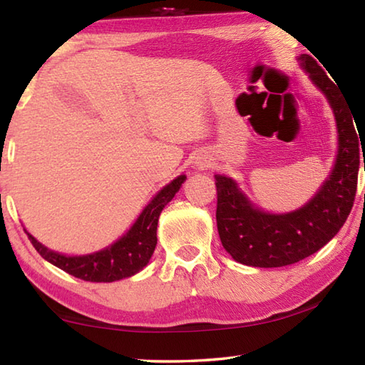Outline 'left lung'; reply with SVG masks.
<instances>
[{
	"label": "left lung",
	"mask_w": 365,
	"mask_h": 365,
	"mask_svg": "<svg viewBox=\"0 0 365 365\" xmlns=\"http://www.w3.org/2000/svg\"><path fill=\"white\" fill-rule=\"evenodd\" d=\"M297 59L312 84L327 97L334 114L337 155L319 191L302 207L285 213L262 210L234 178L215 175L218 190L216 224L221 243L232 259L247 267L277 268L309 257L334 238L354 202L359 170L358 125L354 128V118L342 92L317 61L309 54H299Z\"/></svg>",
	"instance_id": "left-lung-1"
}]
</instances>
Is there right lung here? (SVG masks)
<instances>
[{
	"label": "right lung",
	"mask_w": 365,
	"mask_h": 365,
	"mask_svg": "<svg viewBox=\"0 0 365 365\" xmlns=\"http://www.w3.org/2000/svg\"><path fill=\"white\" fill-rule=\"evenodd\" d=\"M185 180H187V175L182 174L165 185L143 208V212L139 213L136 221L131 224L125 234L110 246L96 252L68 255L53 251L41 242H37L26 229L25 232L37 252L46 262L66 271V273L89 282L120 281V279L135 276L147 267L153 255L155 246H157V226L160 215L163 208L173 200L175 192L182 188Z\"/></svg>",
	"instance_id": "obj_1"
}]
</instances>
